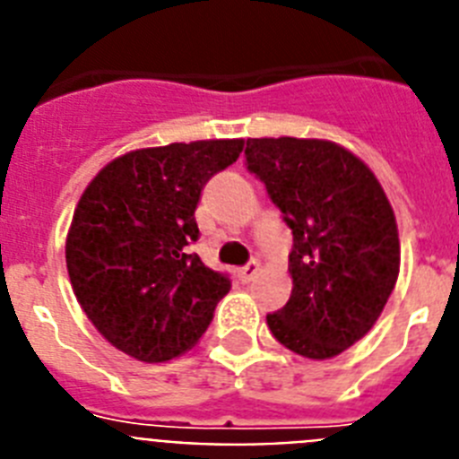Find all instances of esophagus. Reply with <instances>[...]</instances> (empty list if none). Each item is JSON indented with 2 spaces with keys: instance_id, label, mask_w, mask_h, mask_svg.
I'll return each mask as SVG.
<instances>
[{
  "instance_id": "esophagus-1",
  "label": "esophagus",
  "mask_w": 459,
  "mask_h": 459,
  "mask_svg": "<svg viewBox=\"0 0 459 459\" xmlns=\"http://www.w3.org/2000/svg\"><path fill=\"white\" fill-rule=\"evenodd\" d=\"M257 273H259V262L257 259H253V262H248V264L238 271V278H241V282H250Z\"/></svg>"
}]
</instances>
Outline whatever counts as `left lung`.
Here are the masks:
<instances>
[{
  "mask_svg": "<svg viewBox=\"0 0 459 459\" xmlns=\"http://www.w3.org/2000/svg\"><path fill=\"white\" fill-rule=\"evenodd\" d=\"M246 165L294 237L291 296L266 324L294 354L333 359L375 326L395 287L391 202L372 169L335 142L250 137Z\"/></svg>",
  "mask_w": 459,
  "mask_h": 459,
  "instance_id": "8db88e82",
  "label": "left lung"
}]
</instances>
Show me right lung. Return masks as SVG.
I'll use <instances>...</instances> for the list:
<instances>
[{"mask_svg":"<svg viewBox=\"0 0 459 459\" xmlns=\"http://www.w3.org/2000/svg\"><path fill=\"white\" fill-rule=\"evenodd\" d=\"M243 140L174 142L128 152L84 188L66 237L75 299L99 333L144 363L186 354L232 282L190 243L206 181L230 168Z\"/></svg>","mask_w":459,"mask_h":459,"instance_id":"obj_1","label":"right lung"}]
</instances>
